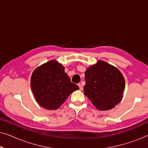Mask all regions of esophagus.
<instances>
[{
    "mask_svg": "<svg viewBox=\"0 0 148 148\" xmlns=\"http://www.w3.org/2000/svg\"><path fill=\"white\" fill-rule=\"evenodd\" d=\"M78 86H79V90H83V88H83V86H82V85L79 84Z\"/></svg>",
    "mask_w": 148,
    "mask_h": 148,
    "instance_id": "esophagus-1",
    "label": "esophagus"
}]
</instances>
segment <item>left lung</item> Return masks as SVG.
Segmentation results:
<instances>
[{"label": "left lung", "instance_id": "obj_1", "mask_svg": "<svg viewBox=\"0 0 148 148\" xmlns=\"http://www.w3.org/2000/svg\"><path fill=\"white\" fill-rule=\"evenodd\" d=\"M84 94L100 110L114 108L123 98L125 84L118 69L99 60L85 72Z\"/></svg>", "mask_w": 148, "mask_h": 148}]
</instances>
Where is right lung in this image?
<instances>
[{"mask_svg": "<svg viewBox=\"0 0 148 148\" xmlns=\"http://www.w3.org/2000/svg\"><path fill=\"white\" fill-rule=\"evenodd\" d=\"M31 88L37 102L48 110L58 108L72 92L79 90L56 60H50L34 71Z\"/></svg>", "mask_w": 148, "mask_h": 148, "instance_id": "1", "label": "right lung"}]
</instances>
